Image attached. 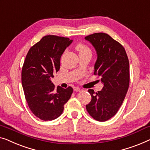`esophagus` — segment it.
Masks as SVG:
<instances>
[{"mask_svg": "<svg viewBox=\"0 0 150 150\" xmlns=\"http://www.w3.org/2000/svg\"><path fill=\"white\" fill-rule=\"evenodd\" d=\"M81 90H82L81 89H80V88L78 87H76L74 88V91H75V92H80V91H81Z\"/></svg>", "mask_w": 150, "mask_h": 150, "instance_id": "1", "label": "esophagus"}]
</instances>
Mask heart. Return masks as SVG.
<instances>
[{"label":"heart","instance_id":"heart-1","mask_svg":"<svg viewBox=\"0 0 150 150\" xmlns=\"http://www.w3.org/2000/svg\"><path fill=\"white\" fill-rule=\"evenodd\" d=\"M76 50L79 52V54H91V50L88 47L87 45H86L85 43H78L75 46Z\"/></svg>","mask_w":150,"mask_h":150}]
</instances>
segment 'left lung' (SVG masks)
I'll use <instances>...</instances> for the list:
<instances>
[{
	"label": "left lung",
	"mask_w": 150,
	"mask_h": 150,
	"mask_svg": "<svg viewBox=\"0 0 150 150\" xmlns=\"http://www.w3.org/2000/svg\"><path fill=\"white\" fill-rule=\"evenodd\" d=\"M85 39L95 48L98 57L94 74L104 83L101 91L88 90L92 100L86 109L94 120L105 122L116 114L125 98L130 82L129 61L123 46L107 34L94 33Z\"/></svg>",
	"instance_id": "obj_1"
}]
</instances>
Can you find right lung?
I'll use <instances>...</instances> for the list:
<instances>
[{"instance_id": "right-lung-1", "label": "right lung", "mask_w": 150, "mask_h": 150, "mask_svg": "<svg viewBox=\"0 0 150 150\" xmlns=\"http://www.w3.org/2000/svg\"><path fill=\"white\" fill-rule=\"evenodd\" d=\"M72 41L67 37L45 36L30 48L25 58L22 69L25 98L33 114L44 121L60 116L73 93L71 86L56 89L51 81L60 70L61 56Z\"/></svg>"}]
</instances>
